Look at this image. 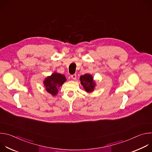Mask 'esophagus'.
<instances>
[{
	"instance_id": "esophagus-1",
	"label": "esophagus",
	"mask_w": 152,
	"mask_h": 152,
	"mask_svg": "<svg viewBox=\"0 0 152 152\" xmlns=\"http://www.w3.org/2000/svg\"><path fill=\"white\" fill-rule=\"evenodd\" d=\"M76 74H74V75H71V77L73 79V80H75L76 79Z\"/></svg>"
}]
</instances>
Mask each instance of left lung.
<instances>
[{"label": "left lung", "mask_w": 152, "mask_h": 152, "mask_svg": "<svg viewBox=\"0 0 152 152\" xmlns=\"http://www.w3.org/2000/svg\"><path fill=\"white\" fill-rule=\"evenodd\" d=\"M80 83L87 93H91L94 91L96 86L93 77L90 74H85L80 77Z\"/></svg>", "instance_id": "1"}]
</instances>
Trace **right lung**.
Wrapping results in <instances>:
<instances>
[{"label": "right lung", "mask_w": 152, "mask_h": 152, "mask_svg": "<svg viewBox=\"0 0 152 152\" xmlns=\"http://www.w3.org/2000/svg\"><path fill=\"white\" fill-rule=\"evenodd\" d=\"M66 81L64 75L54 72L51 76L47 77L44 80L46 90L52 96H55L58 93V88Z\"/></svg>", "instance_id": "right-lung-1"}]
</instances>
